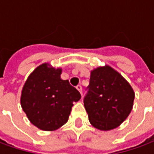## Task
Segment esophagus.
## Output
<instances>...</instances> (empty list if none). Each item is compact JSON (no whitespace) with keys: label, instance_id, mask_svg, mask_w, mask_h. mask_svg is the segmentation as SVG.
<instances>
[{"label":"esophagus","instance_id":"1","mask_svg":"<svg viewBox=\"0 0 154 154\" xmlns=\"http://www.w3.org/2000/svg\"><path fill=\"white\" fill-rule=\"evenodd\" d=\"M76 88H77V90H78V91H79V92L82 93V86H81V85H77Z\"/></svg>","mask_w":154,"mask_h":154}]
</instances>
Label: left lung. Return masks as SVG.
Wrapping results in <instances>:
<instances>
[{"instance_id":"obj_1","label":"left lung","mask_w":154,"mask_h":154,"mask_svg":"<svg viewBox=\"0 0 154 154\" xmlns=\"http://www.w3.org/2000/svg\"><path fill=\"white\" fill-rule=\"evenodd\" d=\"M86 90L84 107L89 122L97 129H113L132 111L134 100L133 88L110 66L93 70Z\"/></svg>"}]
</instances>
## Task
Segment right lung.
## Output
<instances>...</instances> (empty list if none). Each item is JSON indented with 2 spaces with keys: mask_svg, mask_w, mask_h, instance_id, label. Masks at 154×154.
<instances>
[{
  "mask_svg": "<svg viewBox=\"0 0 154 154\" xmlns=\"http://www.w3.org/2000/svg\"><path fill=\"white\" fill-rule=\"evenodd\" d=\"M61 69L42 64L34 70L21 92L22 109L33 125L52 131L64 125L72 103L81 98L80 92L68 80H62Z\"/></svg>",
  "mask_w": 154,
  "mask_h": 154,
  "instance_id": "right-lung-1",
  "label": "right lung"
}]
</instances>
